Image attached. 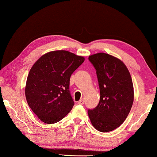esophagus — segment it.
<instances>
[{"mask_svg":"<svg viewBox=\"0 0 157 157\" xmlns=\"http://www.w3.org/2000/svg\"><path fill=\"white\" fill-rule=\"evenodd\" d=\"M78 105H83L84 103V99H81V100H79V101H78Z\"/></svg>","mask_w":157,"mask_h":157,"instance_id":"1","label":"esophagus"}]
</instances>
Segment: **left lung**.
Listing matches in <instances>:
<instances>
[{
  "instance_id": "left-lung-1",
  "label": "left lung",
  "mask_w": 157,
  "mask_h": 157,
  "mask_svg": "<svg viewBox=\"0 0 157 157\" xmlns=\"http://www.w3.org/2000/svg\"><path fill=\"white\" fill-rule=\"evenodd\" d=\"M89 60L96 71L100 101L96 107L88 109L91 123L102 132H111L125 121L134 102V87L124 63L110 55L100 52Z\"/></svg>"
}]
</instances>
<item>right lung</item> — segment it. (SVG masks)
I'll list each match as a JSON object with an SVG mask.
<instances>
[{"label":"right lung","mask_w":157,"mask_h":157,"mask_svg":"<svg viewBox=\"0 0 157 157\" xmlns=\"http://www.w3.org/2000/svg\"><path fill=\"white\" fill-rule=\"evenodd\" d=\"M84 61L83 57L72 52L56 50L44 55L31 68L25 97L29 107L42 122L57 123L72 109L70 78Z\"/></svg>","instance_id":"1"}]
</instances>
